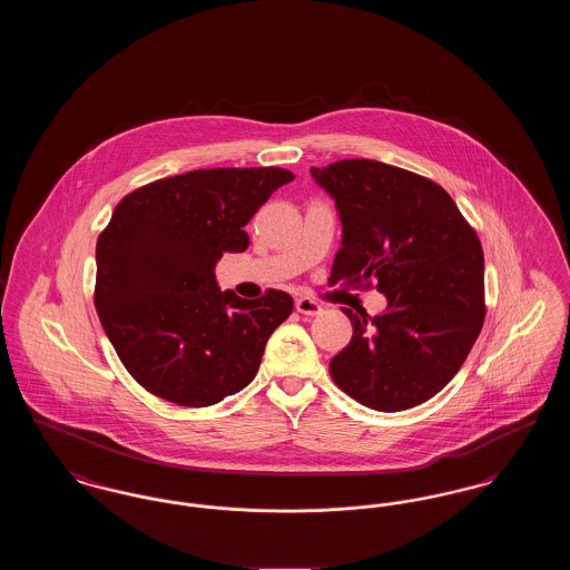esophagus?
Wrapping results in <instances>:
<instances>
[{
    "mask_svg": "<svg viewBox=\"0 0 570 570\" xmlns=\"http://www.w3.org/2000/svg\"><path fill=\"white\" fill-rule=\"evenodd\" d=\"M295 309L303 316H318L323 312V305L314 298L301 297L295 301Z\"/></svg>",
    "mask_w": 570,
    "mask_h": 570,
    "instance_id": "1",
    "label": "esophagus"
}]
</instances>
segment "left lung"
I'll use <instances>...</instances> for the list:
<instances>
[{
    "label": "left lung",
    "instance_id": "left-lung-1",
    "mask_svg": "<svg viewBox=\"0 0 570 570\" xmlns=\"http://www.w3.org/2000/svg\"><path fill=\"white\" fill-rule=\"evenodd\" d=\"M335 200L342 247L328 284L376 282L379 316L342 307L353 340L331 379L363 406L400 412L460 372L485 318V265L476 233L434 181L376 160L309 168Z\"/></svg>",
    "mask_w": 570,
    "mask_h": 570
}]
</instances>
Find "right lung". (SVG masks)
I'll use <instances>...</instances> for the list:
<instances>
[{
	"label": "right lung",
	"instance_id": "obj_1",
	"mask_svg": "<svg viewBox=\"0 0 570 570\" xmlns=\"http://www.w3.org/2000/svg\"><path fill=\"white\" fill-rule=\"evenodd\" d=\"M286 168H203L128 194L96 245L94 303L126 370L179 406H214L245 389L293 297L219 291L217 261L249 245L245 224Z\"/></svg>",
	"mask_w": 570,
	"mask_h": 570
}]
</instances>
